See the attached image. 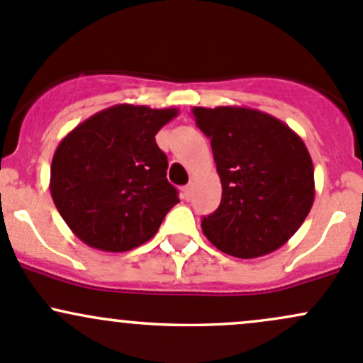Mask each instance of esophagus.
Instances as JSON below:
<instances>
[{"label":"esophagus","mask_w":363,"mask_h":363,"mask_svg":"<svg viewBox=\"0 0 363 363\" xmlns=\"http://www.w3.org/2000/svg\"><path fill=\"white\" fill-rule=\"evenodd\" d=\"M182 196H184V200H189V196H191V186H184L182 188Z\"/></svg>","instance_id":"34e87169"}]
</instances>
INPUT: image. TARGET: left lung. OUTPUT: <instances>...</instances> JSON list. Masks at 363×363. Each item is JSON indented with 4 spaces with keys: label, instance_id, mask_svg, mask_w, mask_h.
<instances>
[{
    "label": "left lung",
    "instance_id": "left-lung-1",
    "mask_svg": "<svg viewBox=\"0 0 363 363\" xmlns=\"http://www.w3.org/2000/svg\"><path fill=\"white\" fill-rule=\"evenodd\" d=\"M211 139L223 198L201 219L208 242L224 254L254 259L280 249L315 200V172L303 139L268 113L236 106L193 108Z\"/></svg>",
    "mask_w": 363,
    "mask_h": 363
}]
</instances>
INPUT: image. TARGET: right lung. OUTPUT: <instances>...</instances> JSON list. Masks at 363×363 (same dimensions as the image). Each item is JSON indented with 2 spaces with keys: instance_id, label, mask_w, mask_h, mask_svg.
<instances>
[{
  "instance_id": "1",
  "label": "right lung",
  "mask_w": 363,
  "mask_h": 363,
  "mask_svg": "<svg viewBox=\"0 0 363 363\" xmlns=\"http://www.w3.org/2000/svg\"><path fill=\"white\" fill-rule=\"evenodd\" d=\"M177 113L116 104L60 140L50 169L53 203L91 249L127 252L143 245L179 203L177 189L167 181V155L155 140Z\"/></svg>"
}]
</instances>
